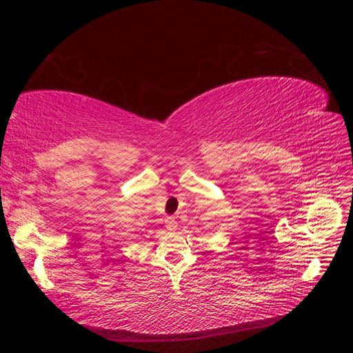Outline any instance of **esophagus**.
Wrapping results in <instances>:
<instances>
[{
  "mask_svg": "<svg viewBox=\"0 0 353 353\" xmlns=\"http://www.w3.org/2000/svg\"><path fill=\"white\" fill-rule=\"evenodd\" d=\"M165 227L169 230V231H175L178 228V222L175 221V218L172 216H168L165 219Z\"/></svg>",
  "mask_w": 353,
  "mask_h": 353,
  "instance_id": "esophagus-1",
  "label": "esophagus"
}]
</instances>
